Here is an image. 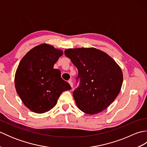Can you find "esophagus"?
I'll use <instances>...</instances> for the list:
<instances>
[{"instance_id":"34e87169","label":"esophagus","mask_w":147,"mask_h":147,"mask_svg":"<svg viewBox=\"0 0 147 147\" xmlns=\"http://www.w3.org/2000/svg\"><path fill=\"white\" fill-rule=\"evenodd\" d=\"M68 82H69V84H70V85H71V86L72 87V88H73V82H72V80H69V81H68Z\"/></svg>"}]
</instances>
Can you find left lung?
I'll use <instances>...</instances> for the list:
<instances>
[{"label": "left lung", "mask_w": 147, "mask_h": 147, "mask_svg": "<svg viewBox=\"0 0 147 147\" xmlns=\"http://www.w3.org/2000/svg\"><path fill=\"white\" fill-rule=\"evenodd\" d=\"M64 54L78 71L80 85L73 93L78 107L88 114L105 110L120 92L123 81L120 67L95 48L69 49Z\"/></svg>", "instance_id": "8db88e82"}]
</instances>
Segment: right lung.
<instances>
[{"mask_svg": "<svg viewBox=\"0 0 147 147\" xmlns=\"http://www.w3.org/2000/svg\"><path fill=\"white\" fill-rule=\"evenodd\" d=\"M63 54L60 49L43 43L22 59L15 74V87L22 102L30 111L42 114L56 105L61 93L71 89L54 64Z\"/></svg>", "mask_w": 147, "mask_h": 147, "instance_id": "add662e5", "label": "right lung"}]
</instances>
